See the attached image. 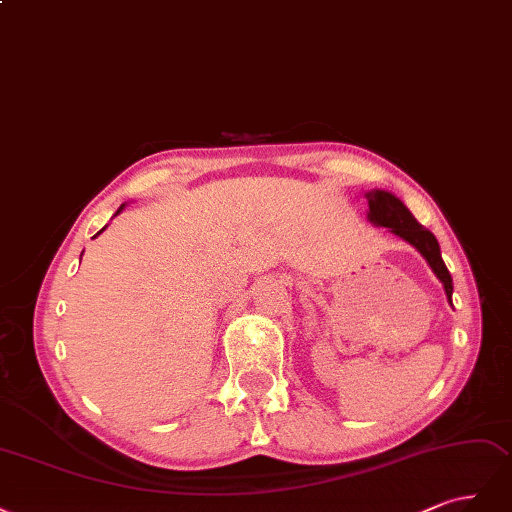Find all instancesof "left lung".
Segmentation results:
<instances>
[{"label": "left lung", "mask_w": 512, "mask_h": 512, "mask_svg": "<svg viewBox=\"0 0 512 512\" xmlns=\"http://www.w3.org/2000/svg\"><path fill=\"white\" fill-rule=\"evenodd\" d=\"M366 200L370 206L368 219L378 227H389L395 236H400L402 240L415 246V249L425 257V261L430 263L432 272L440 278V283L444 285V293H447V298L451 302L453 278L447 266H444L436 236L412 217V212L393 193L374 189L366 193Z\"/></svg>", "instance_id": "left-lung-1"}]
</instances>
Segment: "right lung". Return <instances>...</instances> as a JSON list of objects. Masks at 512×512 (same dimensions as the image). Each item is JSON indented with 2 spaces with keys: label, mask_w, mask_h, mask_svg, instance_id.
I'll return each mask as SVG.
<instances>
[{
  "label": "right lung",
  "mask_w": 512,
  "mask_h": 512,
  "mask_svg": "<svg viewBox=\"0 0 512 512\" xmlns=\"http://www.w3.org/2000/svg\"><path fill=\"white\" fill-rule=\"evenodd\" d=\"M123 208H125V204H123V206H121V208H119V210H117V214H119V212H121V210H123ZM104 229H106V227H104ZM104 229H102V232H104ZM102 232H100V234H102Z\"/></svg>",
  "instance_id": "right-lung-1"
}]
</instances>
